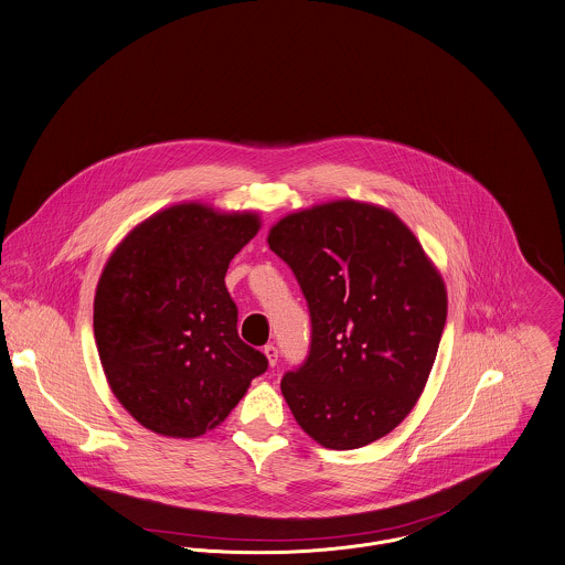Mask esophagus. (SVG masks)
Instances as JSON below:
<instances>
[{
	"mask_svg": "<svg viewBox=\"0 0 565 565\" xmlns=\"http://www.w3.org/2000/svg\"><path fill=\"white\" fill-rule=\"evenodd\" d=\"M263 352H265V356L269 360V364L276 366V362H278V348H276L274 343H267V345L263 348Z\"/></svg>",
	"mask_w": 565,
	"mask_h": 565,
	"instance_id": "esophagus-1",
	"label": "esophagus"
}]
</instances>
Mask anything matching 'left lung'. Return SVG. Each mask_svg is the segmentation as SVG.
Listing matches in <instances>:
<instances>
[{
    "label": "left lung",
    "instance_id": "obj_1",
    "mask_svg": "<svg viewBox=\"0 0 565 565\" xmlns=\"http://www.w3.org/2000/svg\"><path fill=\"white\" fill-rule=\"evenodd\" d=\"M310 315L308 356L280 380L298 425L328 449L393 431L425 388L447 321L443 278L391 211L337 201L267 237Z\"/></svg>",
    "mask_w": 565,
    "mask_h": 565
}]
</instances>
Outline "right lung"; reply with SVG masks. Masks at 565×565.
I'll return each mask as SVG.
<instances>
[{
	"mask_svg": "<svg viewBox=\"0 0 565 565\" xmlns=\"http://www.w3.org/2000/svg\"><path fill=\"white\" fill-rule=\"evenodd\" d=\"M257 215L177 205L129 233L103 269L95 339L116 399L147 429L196 438L267 371L237 332L224 276Z\"/></svg>",
	"mask_w": 565,
	"mask_h": 565,
	"instance_id": "obj_1",
	"label": "right lung"
}]
</instances>
